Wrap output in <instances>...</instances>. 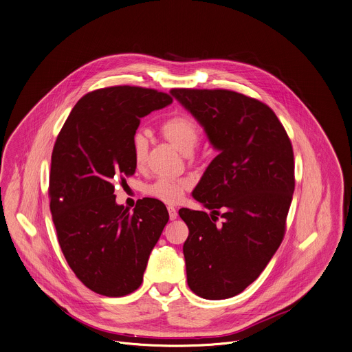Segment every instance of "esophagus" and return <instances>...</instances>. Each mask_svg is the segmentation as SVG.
<instances>
[{
  "mask_svg": "<svg viewBox=\"0 0 352 352\" xmlns=\"http://www.w3.org/2000/svg\"><path fill=\"white\" fill-rule=\"evenodd\" d=\"M167 210H168V214H170V219H177V217H178L177 208L173 207V206H170Z\"/></svg>",
  "mask_w": 352,
  "mask_h": 352,
  "instance_id": "1",
  "label": "esophagus"
}]
</instances>
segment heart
Here are the masks:
<instances>
[{
  "label": "heart",
  "mask_w": 352,
  "mask_h": 352,
  "mask_svg": "<svg viewBox=\"0 0 352 352\" xmlns=\"http://www.w3.org/2000/svg\"><path fill=\"white\" fill-rule=\"evenodd\" d=\"M162 137L170 142L182 155H190L200 140V127L193 117L177 113L168 116L160 124ZM148 159V140L142 134L133 138V160L137 168H144ZM190 182L186 178H159L149 186L146 193L168 204L178 203L189 189Z\"/></svg>",
  "instance_id": "obj_1"
}]
</instances>
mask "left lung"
I'll return each instance as SVG.
<instances>
[{
  "label": "left lung",
  "mask_w": 352,
  "mask_h": 352,
  "mask_svg": "<svg viewBox=\"0 0 352 352\" xmlns=\"http://www.w3.org/2000/svg\"><path fill=\"white\" fill-rule=\"evenodd\" d=\"M171 95L203 127L218 156L181 208L190 290L207 300L242 293L265 270L285 235L294 192L290 140L265 103L228 89L175 88Z\"/></svg>",
  "instance_id": "8db88e82"
}]
</instances>
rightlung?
<instances>
[{"label": "right lung", "mask_w": 352, "mask_h": 352, "mask_svg": "<svg viewBox=\"0 0 352 352\" xmlns=\"http://www.w3.org/2000/svg\"><path fill=\"white\" fill-rule=\"evenodd\" d=\"M173 98L119 85L84 95L65 122L51 157V212L62 253L92 292L137 290L168 222L166 206L145 197L134 211L116 203L114 184L134 175L133 138L141 119Z\"/></svg>", "instance_id": "obj_1"}]
</instances>
